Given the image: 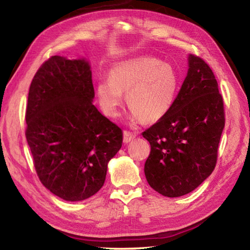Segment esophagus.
Masks as SVG:
<instances>
[{"instance_id": "34e87169", "label": "esophagus", "mask_w": 250, "mask_h": 250, "mask_svg": "<svg viewBox=\"0 0 250 250\" xmlns=\"http://www.w3.org/2000/svg\"><path fill=\"white\" fill-rule=\"evenodd\" d=\"M134 138H135L134 132H131V131H128V130L124 131V142L125 143H128L130 141H132Z\"/></svg>"}]
</instances>
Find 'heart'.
I'll list each match as a JSON object with an SVG mask.
<instances>
[{
  "instance_id": "heart-1",
  "label": "heart",
  "mask_w": 250,
  "mask_h": 250,
  "mask_svg": "<svg viewBox=\"0 0 250 250\" xmlns=\"http://www.w3.org/2000/svg\"><path fill=\"white\" fill-rule=\"evenodd\" d=\"M177 84V75L170 65L145 57L115 67L110 78L98 83L97 95L105 115L116 117L124 100L122 92H125L131 117L153 122L171 109Z\"/></svg>"
}]
</instances>
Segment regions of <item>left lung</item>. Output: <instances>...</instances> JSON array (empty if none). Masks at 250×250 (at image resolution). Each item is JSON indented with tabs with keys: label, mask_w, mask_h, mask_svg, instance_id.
Here are the masks:
<instances>
[{
	"label": "left lung",
	"mask_w": 250,
	"mask_h": 250,
	"mask_svg": "<svg viewBox=\"0 0 250 250\" xmlns=\"http://www.w3.org/2000/svg\"><path fill=\"white\" fill-rule=\"evenodd\" d=\"M188 76L171 109L142 133L151 152L147 183L167 197L195 189L214 171L225 125L224 100L210 67L189 55Z\"/></svg>",
	"instance_id": "8db88e82"
}]
</instances>
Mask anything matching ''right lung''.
<instances>
[{"label": "right lung", "mask_w": 250, "mask_h": 250, "mask_svg": "<svg viewBox=\"0 0 250 250\" xmlns=\"http://www.w3.org/2000/svg\"><path fill=\"white\" fill-rule=\"evenodd\" d=\"M90 66L52 56L28 91L25 135L46 188L65 201L90 197L103 188L107 166L122 146V130L94 104Z\"/></svg>", "instance_id": "right-lung-1"}]
</instances>
